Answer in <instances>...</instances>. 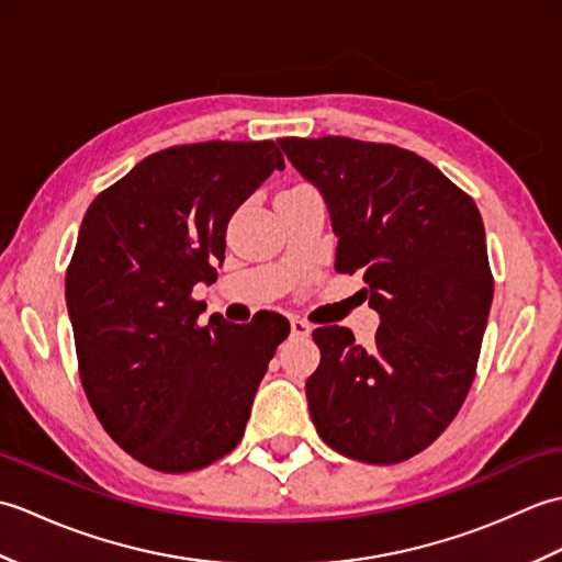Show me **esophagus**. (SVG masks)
Returning <instances> with one entry per match:
<instances>
[{"label": "esophagus", "mask_w": 562, "mask_h": 562, "mask_svg": "<svg viewBox=\"0 0 562 562\" xmlns=\"http://www.w3.org/2000/svg\"><path fill=\"white\" fill-rule=\"evenodd\" d=\"M290 326H292V336H308V333H312V324H306L304 318H292Z\"/></svg>", "instance_id": "1"}]
</instances>
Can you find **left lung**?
Returning <instances> with one entry per match:
<instances>
[{
    "instance_id": "8db88e82",
    "label": "left lung",
    "mask_w": 562,
    "mask_h": 562,
    "mask_svg": "<svg viewBox=\"0 0 562 562\" xmlns=\"http://www.w3.org/2000/svg\"><path fill=\"white\" fill-rule=\"evenodd\" d=\"M324 198L336 270L364 274L379 314L372 348L350 328L314 330L308 413L330 449L398 463L445 432L473 384L493 304L475 202L417 154L350 137L278 139Z\"/></svg>"
}]
</instances>
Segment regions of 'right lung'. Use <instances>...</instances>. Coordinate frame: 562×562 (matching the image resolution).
<instances>
[{"mask_svg": "<svg viewBox=\"0 0 562 562\" xmlns=\"http://www.w3.org/2000/svg\"><path fill=\"white\" fill-rule=\"evenodd\" d=\"M282 169L274 142L171 147L83 214L65 282L81 384L105 432L154 471H198L229 453L290 336L280 314L202 324L205 304L190 300L217 280L232 214Z\"/></svg>", "mask_w": 562, "mask_h": 562, "instance_id": "right-lung-1", "label": "right lung"}]
</instances>
